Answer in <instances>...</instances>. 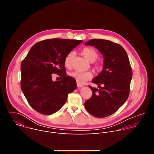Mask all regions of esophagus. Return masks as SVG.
I'll use <instances>...</instances> for the list:
<instances>
[{
  "instance_id": "1",
  "label": "esophagus",
  "mask_w": 154,
  "mask_h": 154,
  "mask_svg": "<svg viewBox=\"0 0 154 154\" xmlns=\"http://www.w3.org/2000/svg\"><path fill=\"white\" fill-rule=\"evenodd\" d=\"M77 86L79 87V88H82V87H83V85H82L81 83H77Z\"/></svg>"
}]
</instances>
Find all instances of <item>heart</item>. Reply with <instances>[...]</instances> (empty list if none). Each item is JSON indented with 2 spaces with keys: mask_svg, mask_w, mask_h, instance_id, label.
Returning <instances> with one entry per match:
<instances>
[{
  "mask_svg": "<svg viewBox=\"0 0 154 154\" xmlns=\"http://www.w3.org/2000/svg\"><path fill=\"white\" fill-rule=\"evenodd\" d=\"M82 54L85 58L90 62L94 61L98 57V53L97 51L91 48H85L83 49ZM73 55V52H70L64 58V66L68 68H71L72 67ZM69 75L79 83H84L87 80H90L93 77V74L90 71H74L71 72Z\"/></svg>",
  "mask_w": 154,
  "mask_h": 154,
  "instance_id": "obj_1",
  "label": "heart"
}]
</instances>
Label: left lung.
Returning a JSON list of instances; mask_svg holds the SVG:
<instances>
[{
    "label": "left lung",
    "instance_id": "1",
    "mask_svg": "<svg viewBox=\"0 0 154 154\" xmlns=\"http://www.w3.org/2000/svg\"><path fill=\"white\" fill-rule=\"evenodd\" d=\"M85 45L95 47L103 57V69L92 80L99 88L89 86L93 94L85 107L93 116L105 118L115 113L127 100L132 71L127 52L118 44L92 39Z\"/></svg>",
    "mask_w": 154,
    "mask_h": 154
}]
</instances>
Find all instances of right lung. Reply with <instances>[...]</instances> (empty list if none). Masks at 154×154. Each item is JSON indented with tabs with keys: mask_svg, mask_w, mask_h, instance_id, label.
<instances>
[{
	"mask_svg": "<svg viewBox=\"0 0 154 154\" xmlns=\"http://www.w3.org/2000/svg\"><path fill=\"white\" fill-rule=\"evenodd\" d=\"M82 40L49 39L32 47L20 66V87L30 106L42 115H50L63 106L68 94L77 88L76 81L66 76L64 60ZM52 73L62 77L52 80Z\"/></svg>",
	"mask_w": 154,
	"mask_h": 154,
	"instance_id": "add662e5",
	"label": "right lung"
}]
</instances>
